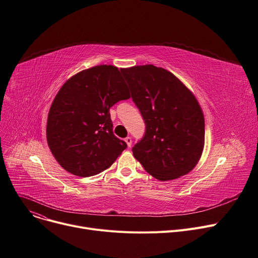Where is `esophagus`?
Listing matches in <instances>:
<instances>
[{"mask_svg":"<svg viewBox=\"0 0 258 258\" xmlns=\"http://www.w3.org/2000/svg\"><path fill=\"white\" fill-rule=\"evenodd\" d=\"M124 141L126 142V144H127V146H128V147H131V146H132L133 141H132V138H131V137H126V138L124 139Z\"/></svg>","mask_w":258,"mask_h":258,"instance_id":"obj_1","label":"esophagus"}]
</instances>
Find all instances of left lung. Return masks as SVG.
Returning a JSON list of instances; mask_svg holds the SVG:
<instances>
[{
  "label": "left lung",
  "mask_w": 258,
  "mask_h": 258,
  "mask_svg": "<svg viewBox=\"0 0 258 258\" xmlns=\"http://www.w3.org/2000/svg\"><path fill=\"white\" fill-rule=\"evenodd\" d=\"M121 74L145 122L134 157L159 180L175 179L198 163L204 145V117L193 93L170 72L153 65Z\"/></svg>",
  "instance_id": "obj_1"
}]
</instances>
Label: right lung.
<instances>
[{
    "instance_id": "1",
    "label": "right lung",
    "mask_w": 258,
    "mask_h": 258,
    "mask_svg": "<svg viewBox=\"0 0 258 258\" xmlns=\"http://www.w3.org/2000/svg\"><path fill=\"white\" fill-rule=\"evenodd\" d=\"M127 98L121 72L112 65L83 71L62 86L48 112L46 139L66 171L89 177L116 161L127 145L113 134L110 108Z\"/></svg>"
}]
</instances>
